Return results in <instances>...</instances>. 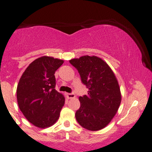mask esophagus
<instances>
[{"label":"esophagus","instance_id":"1","mask_svg":"<svg viewBox=\"0 0 152 152\" xmlns=\"http://www.w3.org/2000/svg\"><path fill=\"white\" fill-rule=\"evenodd\" d=\"M66 96L67 99H74V98H75V94H72V93H66Z\"/></svg>","mask_w":152,"mask_h":152}]
</instances>
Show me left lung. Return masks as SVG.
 <instances>
[{
  "label": "left lung",
  "instance_id": "left-lung-1",
  "mask_svg": "<svg viewBox=\"0 0 152 152\" xmlns=\"http://www.w3.org/2000/svg\"><path fill=\"white\" fill-rule=\"evenodd\" d=\"M69 62L88 88V95L79 97L80 107L75 113L77 121L88 130H100L110 122L121 104L118 80L108 64L97 56H83Z\"/></svg>",
  "mask_w": 152,
  "mask_h": 152
}]
</instances>
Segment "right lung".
<instances>
[{
    "label": "right lung",
    "instance_id": "1",
    "mask_svg": "<svg viewBox=\"0 0 152 152\" xmlns=\"http://www.w3.org/2000/svg\"><path fill=\"white\" fill-rule=\"evenodd\" d=\"M63 60L42 56L26 68L17 88L20 110L26 119L39 128L50 127L60 116L65 98L55 89V72Z\"/></svg>",
    "mask_w": 152,
    "mask_h": 152
}]
</instances>
